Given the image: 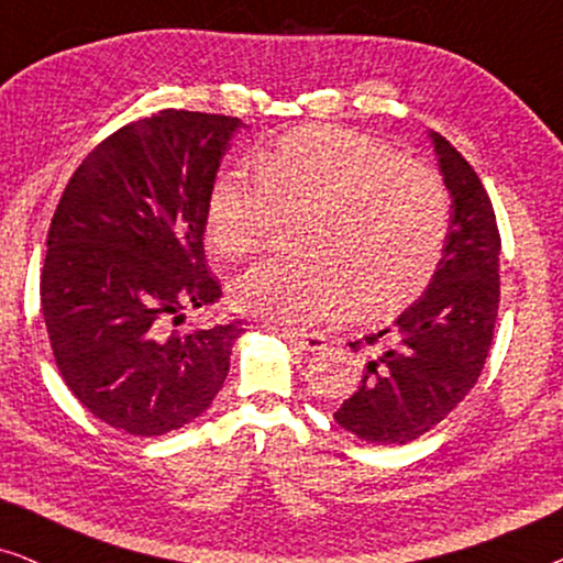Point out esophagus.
Instances as JSON below:
<instances>
[{
  "label": "esophagus",
  "mask_w": 563,
  "mask_h": 563,
  "mask_svg": "<svg viewBox=\"0 0 563 563\" xmlns=\"http://www.w3.org/2000/svg\"><path fill=\"white\" fill-rule=\"evenodd\" d=\"M279 338H284L289 345H295V349H302V351H320L322 345H325V338L320 333H297V330H279L276 333Z\"/></svg>",
  "instance_id": "obj_1"
}]
</instances>
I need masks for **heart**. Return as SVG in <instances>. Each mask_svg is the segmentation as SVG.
Wrapping results in <instances>:
<instances>
[{"label": "heart", "mask_w": 563, "mask_h": 563, "mask_svg": "<svg viewBox=\"0 0 563 563\" xmlns=\"http://www.w3.org/2000/svg\"><path fill=\"white\" fill-rule=\"evenodd\" d=\"M297 212L302 253L251 268L230 291L238 310L284 328L407 302L435 274L451 228L449 191L428 166L353 130L302 128L258 151L256 172L214 179L207 238L220 258L243 261Z\"/></svg>", "instance_id": "heart-1"}]
</instances>
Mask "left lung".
I'll return each instance as SVG.
<instances>
[{
    "label": "left lung",
    "instance_id": "1",
    "mask_svg": "<svg viewBox=\"0 0 563 563\" xmlns=\"http://www.w3.org/2000/svg\"><path fill=\"white\" fill-rule=\"evenodd\" d=\"M451 228L433 282L387 328L353 351L364 353L358 387L333 418L361 441L410 443L456 410L479 379L499 307V241L492 199L468 161L433 133Z\"/></svg>",
    "mask_w": 563,
    "mask_h": 563
}]
</instances>
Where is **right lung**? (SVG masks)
I'll return each mask as SVG.
<instances>
[{"mask_svg":"<svg viewBox=\"0 0 563 563\" xmlns=\"http://www.w3.org/2000/svg\"><path fill=\"white\" fill-rule=\"evenodd\" d=\"M228 114L161 110L104 137L66 184L48 230L41 305L66 387L107 426L164 435L212 405L243 320L172 330L222 297L205 210Z\"/></svg>","mask_w":563,"mask_h":563,"instance_id":"1","label":"right lung"}]
</instances>
